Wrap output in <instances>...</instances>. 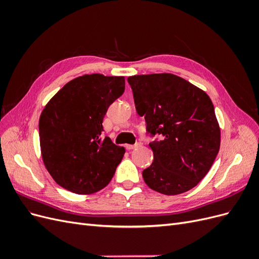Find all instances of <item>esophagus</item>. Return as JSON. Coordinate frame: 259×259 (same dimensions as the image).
I'll return each mask as SVG.
<instances>
[{"label": "esophagus", "instance_id": "obj_1", "mask_svg": "<svg viewBox=\"0 0 259 259\" xmlns=\"http://www.w3.org/2000/svg\"><path fill=\"white\" fill-rule=\"evenodd\" d=\"M139 145H140L139 143H136L135 145H126V146H125V148H126L127 150H132V149H135V148H137Z\"/></svg>", "mask_w": 259, "mask_h": 259}]
</instances>
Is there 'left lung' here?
Returning a JSON list of instances; mask_svg holds the SVG:
<instances>
[{"mask_svg": "<svg viewBox=\"0 0 259 259\" xmlns=\"http://www.w3.org/2000/svg\"><path fill=\"white\" fill-rule=\"evenodd\" d=\"M127 81L147 134L162 137L149 144L153 162L143 170L145 183L166 195L192 189L207 174L221 146L210 98L170 73L133 75Z\"/></svg>", "mask_w": 259, "mask_h": 259, "instance_id": "left-lung-1", "label": "left lung"}]
</instances>
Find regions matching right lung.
<instances>
[{
	"mask_svg": "<svg viewBox=\"0 0 259 259\" xmlns=\"http://www.w3.org/2000/svg\"><path fill=\"white\" fill-rule=\"evenodd\" d=\"M124 90V76L85 74L68 82L45 106L38 122L42 158L62 188L90 194L110 183L125 149L100 135L109 106Z\"/></svg>",
	"mask_w": 259,
	"mask_h": 259,
	"instance_id": "1",
	"label": "right lung"
}]
</instances>
